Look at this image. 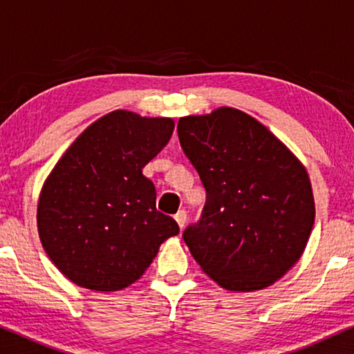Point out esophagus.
Listing matches in <instances>:
<instances>
[{"label": "esophagus", "instance_id": "esophagus-1", "mask_svg": "<svg viewBox=\"0 0 354 354\" xmlns=\"http://www.w3.org/2000/svg\"><path fill=\"white\" fill-rule=\"evenodd\" d=\"M174 220H176V223H178V226H180L181 230L185 228V225H186V220H187V215H186V212H185V210H180V212H178V214L174 215Z\"/></svg>", "mask_w": 354, "mask_h": 354}]
</instances>
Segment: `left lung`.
<instances>
[{
	"label": "left lung",
	"mask_w": 354,
	"mask_h": 354,
	"mask_svg": "<svg viewBox=\"0 0 354 354\" xmlns=\"http://www.w3.org/2000/svg\"><path fill=\"white\" fill-rule=\"evenodd\" d=\"M178 136L207 192L201 221L183 233L192 257L225 290L273 285L313 232L308 169L267 126L232 106L180 118Z\"/></svg>",
	"instance_id": "8db88e82"
}]
</instances>
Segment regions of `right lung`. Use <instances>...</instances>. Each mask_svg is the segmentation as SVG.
I'll use <instances>...</instances> for the list:
<instances>
[{
	"mask_svg": "<svg viewBox=\"0 0 354 354\" xmlns=\"http://www.w3.org/2000/svg\"><path fill=\"white\" fill-rule=\"evenodd\" d=\"M171 118L115 110L69 145L41 186L37 228L45 252L73 283L120 291L139 280L176 221L155 207L142 168L168 144Z\"/></svg>",
	"mask_w": 354,
	"mask_h": 354,
	"instance_id": "1",
	"label": "right lung"
}]
</instances>
